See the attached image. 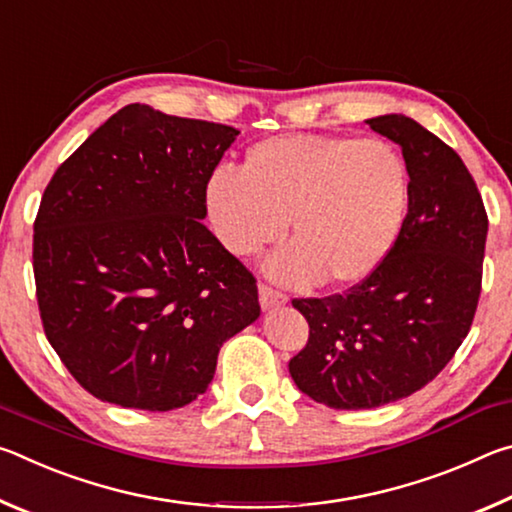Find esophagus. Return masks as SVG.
Here are the masks:
<instances>
[{
	"label": "esophagus",
	"mask_w": 512,
	"mask_h": 512,
	"mask_svg": "<svg viewBox=\"0 0 512 512\" xmlns=\"http://www.w3.org/2000/svg\"><path fill=\"white\" fill-rule=\"evenodd\" d=\"M287 300L289 298L284 296L282 291L268 287V284H259V305H262V309H273V307L287 305Z\"/></svg>",
	"instance_id": "obj_1"
}]
</instances>
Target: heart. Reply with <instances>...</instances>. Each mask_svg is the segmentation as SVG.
I'll return each instance as SVG.
<instances>
[{
	"label": "heart",
	"instance_id": "b5f03b06",
	"mask_svg": "<svg viewBox=\"0 0 512 512\" xmlns=\"http://www.w3.org/2000/svg\"><path fill=\"white\" fill-rule=\"evenodd\" d=\"M409 171L400 151L377 137L280 135L255 144L244 169L219 167L205 207L221 244L253 257L296 237L266 262L284 284L352 287L375 273L400 235Z\"/></svg>",
	"mask_w": 512,
	"mask_h": 512
}]
</instances>
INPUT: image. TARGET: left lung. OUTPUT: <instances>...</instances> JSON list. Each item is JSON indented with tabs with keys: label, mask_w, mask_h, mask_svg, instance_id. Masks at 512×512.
Listing matches in <instances>:
<instances>
[{
	"label": "left lung",
	"mask_w": 512,
	"mask_h": 512,
	"mask_svg": "<svg viewBox=\"0 0 512 512\" xmlns=\"http://www.w3.org/2000/svg\"><path fill=\"white\" fill-rule=\"evenodd\" d=\"M402 146L409 212L375 273L345 293L291 300L309 341L289 361L302 393L329 409L397 402L443 370L481 296L488 214L452 146L404 115L368 119Z\"/></svg>",
	"instance_id": "left-lung-1"
}]
</instances>
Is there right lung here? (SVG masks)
Here are the masks:
<instances>
[{"label":"right lung","instance_id":"obj_1","mask_svg":"<svg viewBox=\"0 0 512 512\" xmlns=\"http://www.w3.org/2000/svg\"><path fill=\"white\" fill-rule=\"evenodd\" d=\"M237 135L131 103L49 180L33 223L38 309L51 348L97 400L194 402L221 345L259 318L255 275L201 221L207 180Z\"/></svg>","mask_w":512,"mask_h":512}]
</instances>
